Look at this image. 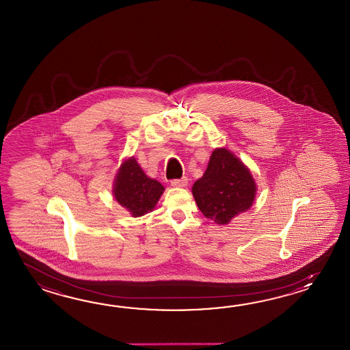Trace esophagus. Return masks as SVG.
Returning a JSON list of instances; mask_svg holds the SVG:
<instances>
[{
  "instance_id": "1",
  "label": "esophagus",
  "mask_w": 350,
  "mask_h": 350,
  "mask_svg": "<svg viewBox=\"0 0 350 350\" xmlns=\"http://www.w3.org/2000/svg\"><path fill=\"white\" fill-rule=\"evenodd\" d=\"M186 185H187V178L172 180V186H175V187H185Z\"/></svg>"
}]
</instances>
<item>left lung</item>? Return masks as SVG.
I'll return each instance as SVG.
<instances>
[{
    "mask_svg": "<svg viewBox=\"0 0 350 350\" xmlns=\"http://www.w3.org/2000/svg\"><path fill=\"white\" fill-rule=\"evenodd\" d=\"M255 193L256 185L249 169L226 149L213 151L206 172L193 186L198 208L220 225L250 208Z\"/></svg>",
    "mask_w": 350,
    "mask_h": 350,
    "instance_id": "1",
    "label": "left lung"
}]
</instances>
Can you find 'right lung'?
Listing matches in <instances>:
<instances>
[{
    "label": "right lung",
    "mask_w": 350,
    "mask_h": 350,
    "mask_svg": "<svg viewBox=\"0 0 350 350\" xmlns=\"http://www.w3.org/2000/svg\"><path fill=\"white\" fill-rule=\"evenodd\" d=\"M163 193L164 186L157 180L148 178L134 157L121 165L115 180L113 195L131 215L136 217L151 211Z\"/></svg>",
    "instance_id": "obj_1"
}]
</instances>
